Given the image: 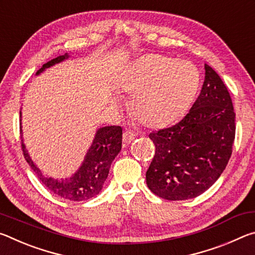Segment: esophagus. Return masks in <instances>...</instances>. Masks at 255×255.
<instances>
[{"mask_svg":"<svg viewBox=\"0 0 255 255\" xmlns=\"http://www.w3.org/2000/svg\"><path fill=\"white\" fill-rule=\"evenodd\" d=\"M136 138V132H133L132 130H125L124 135H123V141L124 143H130L131 140H133Z\"/></svg>","mask_w":255,"mask_h":255,"instance_id":"1","label":"esophagus"}]
</instances>
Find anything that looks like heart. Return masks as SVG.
<instances>
[{
  "instance_id": "heart-1",
  "label": "heart",
  "mask_w": 255,
  "mask_h": 255,
  "mask_svg": "<svg viewBox=\"0 0 255 255\" xmlns=\"http://www.w3.org/2000/svg\"><path fill=\"white\" fill-rule=\"evenodd\" d=\"M199 85L200 75L193 64L158 55L137 59L120 80L123 91L132 96V115L146 126H162L179 118Z\"/></svg>"
}]
</instances>
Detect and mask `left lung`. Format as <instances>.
<instances>
[{"instance_id": "1", "label": "left lung", "mask_w": 255, "mask_h": 255, "mask_svg": "<svg viewBox=\"0 0 255 255\" xmlns=\"http://www.w3.org/2000/svg\"><path fill=\"white\" fill-rule=\"evenodd\" d=\"M199 97L182 120L149 133L155 155L146 172L150 191L187 200L209 189L225 170L235 139V112L217 73L205 65Z\"/></svg>"}]
</instances>
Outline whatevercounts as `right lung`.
Returning a JSON list of instances; mask_svg holds the SVG:
<instances>
[{
	"label": "right lung",
	"mask_w": 255,
	"mask_h": 255,
	"mask_svg": "<svg viewBox=\"0 0 255 255\" xmlns=\"http://www.w3.org/2000/svg\"><path fill=\"white\" fill-rule=\"evenodd\" d=\"M67 57L68 55L65 54L49 60L48 63L42 65L40 70L37 72V74L45 71L46 68L55 65V64L60 63ZM122 127L107 126L100 128L97 131L92 146L90 147L89 152L86 153L84 162L82 164L79 171L72 178L59 181L47 178V176L41 174L40 170L34 165L31 158H30L27 149L24 147L23 140H21V147H22L25 161L28 162L34 173L38 175V178H39L42 184H45V187L50 190L51 192H54L55 195L72 201H83L91 199L92 197L97 196L101 191L103 183H105L107 176L109 174L111 163L115 159V157L117 156L120 149H122Z\"/></svg>",
	"instance_id": "1"
}]
</instances>
